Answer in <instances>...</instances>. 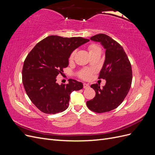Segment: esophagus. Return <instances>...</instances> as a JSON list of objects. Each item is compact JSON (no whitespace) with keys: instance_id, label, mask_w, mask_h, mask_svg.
Wrapping results in <instances>:
<instances>
[{"instance_id":"34e87169","label":"esophagus","mask_w":155,"mask_h":155,"mask_svg":"<svg viewBox=\"0 0 155 155\" xmlns=\"http://www.w3.org/2000/svg\"><path fill=\"white\" fill-rule=\"evenodd\" d=\"M89 87H90V86H89L88 84H85V83H84V84H83V88H85V89H86V88H88Z\"/></svg>"}]
</instances>
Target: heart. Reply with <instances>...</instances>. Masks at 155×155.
<instances>
[{
  "label": "heart",
  "instance_id": "b5f03b06",
  "mask_svg": "<svg viewBox=\"0 0 155 155\" xmlns=\"http://www.w3.org/2000/svg\"><path fill=\"white\" fill-rule=\"evenodd\" d=\"M88 50L89 51V54L94 52V51H98V50H101V48L99 46H97V45L95 44H91L88 46ZM74 55H75V51H72V52L70 54L69 58H68V61L69 62H72L74 60ZM93 70H90V69H83L80 70L78 72V76L79 77L84 79V80H89L92 77V75L93 74Z\"/></svg>",
  "mask_w": 155,
  "mask_h": 155
}]
</instances>
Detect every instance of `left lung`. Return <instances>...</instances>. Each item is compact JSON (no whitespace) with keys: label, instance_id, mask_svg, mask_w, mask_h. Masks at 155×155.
<instances>
[{"label":"left lung","instance_id":"left-lung-1","mask_svg":"<svg viewBox=\"0 0 155 155\" xmlns=\"http://www.w3.org/2000/svg\"><path fill=\"white\" fill-rule=\"evenodd\" d=\"M91 39L100 42L106 50L105 62L98 78L105 79L106 83L103 88L97 83L91 85L96 96L87 101V105L91 110L103 113L118 107L127 95L132 83V67L122 46L110 37L100 34Z\"/></svg>","mask_w":155,"mask_h":155}]
</instances>
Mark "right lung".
<instances>
[{
  "mask_svg": "<svg viewBox=\"0 0 155 155\" xmlns=\"http://www.w3.org/2000/svg\"><path fill=\"white\" fill-rule=\"evenodd\" d=\"M82 37L50 35L39 42L28 54L22 71L26 92L37 109L55 114L66 110L74 91L83 88V83L69 79L59 85L57 76L68 66V58L79 46L88 42Z\"/></svg>",
  "mask_w": 155,
  "mask_h": 155,
  "instance_id": "1",
  "label": "right lung"
}]
</instances>
